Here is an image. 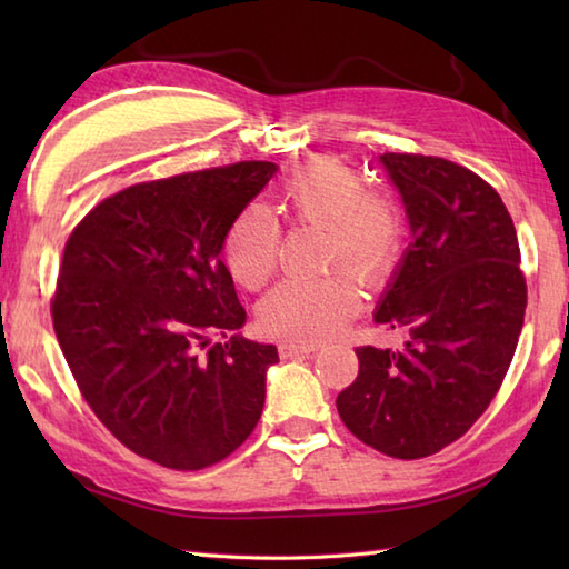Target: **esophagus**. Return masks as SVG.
<instances>
[{
  "label": "esophagus",
  "instance_id": "esophagus-1",
  "mask_svg": "<svg viewBox=\"0 0 569 569\" xmlns=\"http://www.w3.org/2000/svg\"><path fill=\"white\" fill-rule=\"evenodd\" d=\"M320 345H308V342H281L278 345V352H281V357H306L310 352H318Z\"/></svg>",
  "mask_w": 569,
  "mask_h": 569
}]
</instances>
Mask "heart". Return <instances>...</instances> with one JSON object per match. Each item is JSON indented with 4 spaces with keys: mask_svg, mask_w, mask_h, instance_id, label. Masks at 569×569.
Segmentation results:
<instances>
[{
    "mask_svg": "<svg viewBox=\"0 0 569 569\" xmlns=\"http://www.w3.org/2000/svg\"><path fill=\"white\" fill-rule=\"evenodd\" d=\"M283 208L293 222L328 229L322 269L312 281H283L261 300L259 320L266 330L308 342L328 337L355 316L359 291L389 281L403 253L406 224L401 210L383 192L369 190L355 166L322 156L298 168L283 183ZM281 257V224L263 204L239 210L224 234V261L241 286L271 281ZM347 268L353 274L343 271Z\"/></svg>",
    "mask_w": 569,
    "mask_h": 569,
    "instance_id": "b5f03b06",
    "label": "heart"
}]
</instances>
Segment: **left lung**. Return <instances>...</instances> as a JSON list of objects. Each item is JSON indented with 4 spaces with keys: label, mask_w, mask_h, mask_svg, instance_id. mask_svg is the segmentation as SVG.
I'll return each instance as SVG.
<instances>
[{
    "label": "left lung",
    "mask_w": 569,
    "mask_h": 569,
    "mask_svg": "<svg viewBox=\"0 0 569 569\" xmlns=\"http://www.w3.org/2000/svg\"><path fill=\"white\" fill-rule=\"evenodd\" d=\"M413 241L373 320L401 349L357 347L337 396L349 432L420 459L459 440L499 393L523 328L528 288L516 227L485 178L440 156L383 153Z\"/></svg>",
    "instance_id": "left-lung-1"
}]
</instances>
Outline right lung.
I'll use <instances>...</instances> for the list:
<instances>
[{
    "instance_id": "1",
    "label": "right lung",
    "mask_w": 569,
    "mask_h": 569,
    "mask_svg": "<svg viewBox=\"0 0 569 569\" xmlns=\"http://www.w3.org/2000/svg\"><path fill=\"white\" fill-rule=\"evenodd\" d=\"M273 171L239 161L129 186L66 241L51 318L72 379L119 442L161 467L222 462L261 418L276 347L210 337L247 320L220 251Z\"/></svg>"
}]
</instances>
